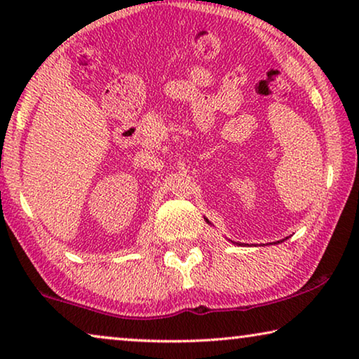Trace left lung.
Segmentation results:
<instances>
[{
  "instance_id": "8db88e82",
  "label": "left lung",
  "mask_w": 359,
  "mask_h": 359,
  "mask_svg": "<svg viewBox=\"0 0 359 359\" xmlns=\"http://www.w3.org/2000/svg\"><path fill=\"white\" fill-rule=\"evenodd\" d=\"M207 222H209V220H207ZM236 244H240V243H236Z\"/></svg>"
}]
</instances>
